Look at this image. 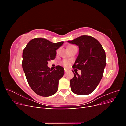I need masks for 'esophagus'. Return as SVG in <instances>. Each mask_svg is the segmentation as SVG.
<instances>
[{
	"mask_svg": "<svg viewBox=\"0 0 126 126\" xmlns=\"http://www.w3.org/2000/svg\"><path fill=\"white\" fill-rule=\"evenodd\" d=\"M68 71V69H64V71H65V72H67Z\"/></svg>",
	"mask_w": 126,
	"mask_h": 126,
	"instance_id": "1",
	"label": "esophagus"
}]
</instances>
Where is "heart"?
Instances as JSON below:
<instances>
[{
  "label": "heart",
  "mask_w": 126,
  "mask_h": 126,
  "mask_svg": "<svg viewBox=\"0 0 126 126\" xmlns=\"http://www.w3.org/2000/svg\"><path fill=\"white\" fill-rule=\"evenodd\" d=\"M75 46L73 45H69V46L68 47V49H69L72 47ZM71 63V61L70 60H63V62H62V64L64 66V67H68V66L69 65V64Z\"/></svg>",
  "instance_id": "b5f03b06"
}]
</instances>
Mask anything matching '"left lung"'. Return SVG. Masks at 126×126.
I'll return each mask as SVG.
<instances>
[{"mask_svg":"<svg viewBox=\"0 0 126 126\" xmlns=\"http://www.w3.org/2000/svg\"><path fill=\"white\" fill-rule=\"evenodd\" d=\"M79 47V54L72 68L81 70V75L74 72L70 81L71 90L79 95L91 94L96 88L103 76L106 65V53L96 39L83 35L68 41Z\"/></svg>","mask_w":126,"mask_h":126,"instance_id":"8db88e82","label":"left lung"}]
</instances>
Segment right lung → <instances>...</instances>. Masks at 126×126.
I'll use <instances>...</instances> for the list:
<instances>
[{
	"mask_svg": "<svg viewBox=\"0 0 126 126\" xmlns=\"http://www.w3.org/2000/svg\"><path fill=\"white\" fill-rule=\"evenodd\" d=\"M63 41L53 43L47 39L38 38L30 40L22 53V68L28 84L37 94L49 97L58 90L59 79L64 70L60 66L54 70L48 66L49 60L55 58L56 50Z\"/></svg>",
	"mask_w": 126,
	"mask_h": 126,
	"instance_id": "right-lung-1",
	"label": "right lung"
}]
</instances>
